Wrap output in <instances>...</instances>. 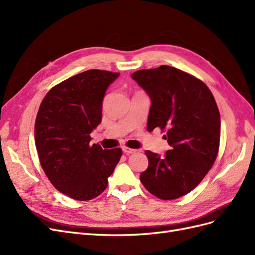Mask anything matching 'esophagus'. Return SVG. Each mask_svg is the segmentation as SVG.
Here are the masks:
<instances>
[{"instance_id": "34e87169", "label": "esophagus", "mask_w": 255, "mask_h": 255, "mask_svg": "<svg viewBox=\"0 0 255 255\" xmlns=\"http://www.w3.org/2000/svg\"><path fill=\"white\" fill-rule=\"evenodd\" d=\"M122 150L126 154H133L136 152L135 149H130V148H128V146H122Z\"/></svg>"}]
</instances>
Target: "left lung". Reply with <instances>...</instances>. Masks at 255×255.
<instances>
[{
	"instance_id": "8db88e82",
	"label": "left lung",
	"mask_w": 255,
	"mask_h": 255,
	"mask_svg": "<svg viewBox=\"0 0 255 255\" xmlns=\"http://www.w3.org/2000/svg\"><path fill=\"white\" fill-rule=\"evenodd\" d=\"M132 79L148 94L146 128L166 129L170 150L163 156L145 151L143 186L163 200L195 189L212 168L220 141V114L211 90L200 80L170 66L134 72Z\"/></svg>"
}]
</instances>
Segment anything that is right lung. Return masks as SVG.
Returning a JSON list of instances; mask_svg holds the SVG:
<instances>
[{
    "instance_id": "add662e5",
    "label": "right lung",
    "mask_w": 255,
    "mask_h": 255,
    "mask_svg": "<svg viewBox=\"0 0 255 255\" xmlns=\"http://www.w3.org/2000/svg\"><path fill=\"white\" fill-rule=\"evenodd\" d=\"M120 73L85 71L53 87L40 104L35 123V143L44 173L57 190L87 201L109 184L122 155L116 148L90 144V133L102 121V103Z\"/></svg>"
}]
</instances>
